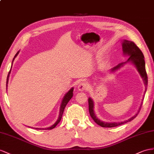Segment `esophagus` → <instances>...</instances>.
<instances>
[{"label": "esophagus", "mask_w": 154, "mask_h": 154, "mask_svg": "<svg viewBox=\"0 0 154 154\" xmlns=\"http://www.w3.org/2000/svg\"><path fill=\"white\" fill-rule=\"evenodd\" d=\"M77 88L79 91H86L88 88V85L86 82H82L78 85Z\"/></svg>", "instance_id": "1"}]
</instances>
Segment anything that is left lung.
I'll return each mask as SVG.
<instances>
[{"label":"left lung","instance_id":"left-lung-1","mask_svg":"<svg viewBox=\"0 0 154 154\" xmlns=\"http://www.w3.org/2000/svg\"><path fill=\"white\" fill-rule=\"evenodd\" d=\"M122 51H123V54L125 55V56H129V57L126 62L120 63V64H119L116 66L112 68L111 69V71H110V72L113 73V72H116L117 70L120 69L122 67H123L125 64H128V63H131V64H133L136 67L137 71L139 72V74L140 75V77H142V79H143L144 83L145 85V87H146L145 91H144L143 100H142V101H141L140 105L139 108V110H138L137 112L135 114V115L133 116L131 118H130L129 119H128L127 120H125L124 122H112V123L104 122L103 121H101L100 119H98V118L96 117V114H95V112H94V104L93 100L91 97H88V105H89L88 107H89V112H90V116L92 117L94 121L97 124L101 126V127H103V128L116 127V126L125 124L128 122L133 120L134 118H135L137 116L138 113H139L140 111V108L142 107V105H143V103L144 94H145L146 92V89H147L146 86L148 85V77H147L146 72L145 61H144V57L143 53H142L140 49L137 46L135 43L131 41L124 39V40L122 41Z\"/></svg>","mask_w":154,"mask_h":154}]
</instances>
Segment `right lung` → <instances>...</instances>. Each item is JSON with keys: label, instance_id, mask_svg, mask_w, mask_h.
<instances>
[{"label": "right lung", "instance_id": "1", "mask_svg": "<svg viewBox=\"0 0 154 154\" xmlns=\"http://www.w3.org/2000/svg\"><path fill=\"white\" fill-rule=\"evenodd\" d=\"M19 51H18V52L16 53V54L15 55L14 58H13V60H12V63H11V67H12V64H13V62L14 60V59L15 58V57H16L17 56V54H19ZM11 69L10 70V72L8 73V77H7V81H6V89H7V86H8V80H9V76H10V72H11ZM73 87H72V88H71L69 91L67 92L64 97H63V99L62 100V102H61V105H60V112H59V116H58V118L57 120L56 121V122L55 123L52 125L51 126H50V127L49 128H45V129H41V128H35L36 129H52L53 128H54L55 127H56L57 125L60 122V121L61 120V118H62V115H63V112H64V109L66 107V106L67 105V103H68L69 101L72 99V97H73Z\"/></svg>", "mask_w": 154, "mask_h": 154}]
</instances>
